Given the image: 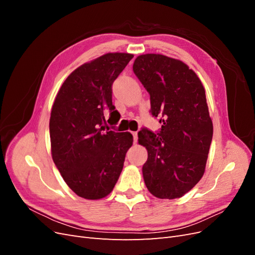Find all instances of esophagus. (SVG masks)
<instances>
[{
  "mask_svg": "<svg viewBox=\"0 0 255 255\" xmlns=\"http://www.w3.org/2000/svg\"><path fill=\"white\" fill-rule=\"evenodd\" d=\"M133 137H134V142H137V140H138V134H137V132H133Z\"/></svg>",
  "mask_w": 255,
  "mask_h": 255,
  "instance_id": "34e87169",
  "label": "esophagus"
}]
</instances>
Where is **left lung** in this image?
<instances>
[{"label": "left lung", "instance_id": "left-lung-1", "mask_svg": "<svg viewBox=\"0 0 255 255\" xmlns=\"http://www.w3.org/2000/svg\"><path fill=\"white\" fill-rule=\"evenodd\" d=\"M133 71L150 94L151 114L160 117L159 133L142 128L144 184L159 199L183 197L201 180L213 138L205 90L194 70L161 54L138 56Z\"/></svg>", "mask_w": 255, "mask_h": 255}]
</instances>
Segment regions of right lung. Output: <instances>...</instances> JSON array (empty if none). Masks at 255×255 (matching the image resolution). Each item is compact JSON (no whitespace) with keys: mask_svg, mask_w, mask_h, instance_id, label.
I'll list each match as a JSON object with an SVG mask.
<instances>
[{"mask_svg":"<svg viewBox=\"0 0 255 255\" xmlns=\"http://www.w3.org/2000/svg\"><path fill=\"white\" fill-rule=\"evenodd\" d=\"M129 53H107L70 73L56 95L50 117L51 153L64 181L76 195L99 200L110 195L133 144V135L110 130L117 123L112 85Z\"/></svg>","mask_w":255,"mask_h":255,"instance_id":"1","label":"right lung"}]
</instances>
